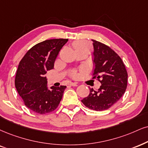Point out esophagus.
<instances>
[{
  "label": "esophagus",
  "instance_id": "34e87169",
  "mask_svg": "<svg viewBox=\"0 0 148 148\" xmlns=\"http://www.w3.org/2000/svg\"><path fill=\"white\" fill-rule=\"evenodd\" d=\"M69 84L70 86H77L78 85L77 83H76V82H70Z\"/></svg>",
  "mask_w": 148,
  "mask_h": 148
}]
</instances>
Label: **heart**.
Wrapping results in <instances>:
<instances>
[{"mask_svg": "<svg viewBox=\"0 0 148 148\" xmlns=\"http://www.w3.org/2000/svg\"><path fill=\"white\" fill-rule=\"evenodd\" d=\"M73 47L75 50L77 51L79 50V49H84V48H89V45L88 43H86L84 41L82 40H76L73 43ZM72 77H77V73L75 72H73L72 73Z\"/></svg>", "mask_w": 148, "mask_h": 148, "instance_id": "heart-1", "label": "heart"}]
</instances>
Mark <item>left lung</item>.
<instances>
[{
    "instance_id": "1",
    "label": "left lung",
    "mask_w": 148,
    "mask_h": 148,
    "mask_svg": "<svg viewBox=\"0 0 148 148\" xmlns=\"http://www.w3.org/2000/svg\"><path fill=\"white\" fill-rule=\"evenodd\" d=\"M92 41L95 64L92 79H97L101 85L97 90L90 88L88 96L82 102L89 109L101 111L110 108L125 93L127 73L121 58L114 51L100 42Z\"/></svg>"
}]
</instances>
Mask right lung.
<instances>
[{"label": "right lung", "mask_w": 148, "mask_h": 148, "mask_svg": "<svg viewBox=\"0 0 148 148\" xmlns=\"http://www.w3.org/2000/svg\"><path fill=\"white\" fill-rule=\"evenodd\" d=\"M68 39L47 40L34 45L22 58L15 77V86L24 104L34 112L44 114L57 108L66 86L47 87V71L54 62Z\"/></svg>", "instance_id": "obj_1"}]
</instances>
